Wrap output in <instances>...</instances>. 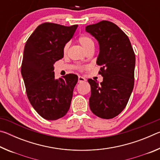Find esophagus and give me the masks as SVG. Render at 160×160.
<instances>
[{
  "mask_svg": "<svg viewBox=\"0 0 160 160\" xmlns=\"http://www.w3.org/2000/svg\"><path fill=\"white\" fill-rule=\"evenodd\" d=\"M85 78H83L82 76H78V82H82L84 81H85Z\"/></svg>",
  "mask_w": 160,
  "mask_h": 160,
  "instance_id": "1",
  "label": "esophagus"
}]
</instances>
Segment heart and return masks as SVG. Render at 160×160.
Wrapping results in <instances>:
<instances>
[{"label":"heart","mask_w":160,"mask_h":160,"mask_svg":"<svg viewBox=\"0 0 160 160\" xmlns=\"http://www.w3.org/2000/svg\"><path fill=\"white\" fill-rule=\"evenodd\" d=\"M78 41L79 42V44L82 46L84 49L87 51V52L90 50L94 49V41L93 40L92 38L90 36H88V35H82V36H80L79 38H78ZM69 47H70L69 42L66 43V44L64 45L63 48V52L64 54H66L68 53ZM78 68L79 69V70H80V71H82L84 68L83 66H78Z\"/></svg>","instance_id":"b5f03b06"}]
</instances>
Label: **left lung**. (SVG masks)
<instances>
[{"label": "left lung", "instance_id": "obj_1", "mask_svg": "<svg viewBox=\"0 0 160 160\" xmlns=\"http://www.w3.org/2000/svg\"><path fill=\"white\" fill-rule=\"evenodd\" d=\"M86 31L99 44L97 63L103 81L88 79L91 87L90 108L94 115L104 119L118 116L125 109L134 86L135 56L127 35L107 20L87 26Z\"/></svg>", "mask_w": 160, "mask_h": 160}]
</instances>
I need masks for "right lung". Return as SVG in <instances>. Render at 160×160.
Here are the masks:
<instances>
[{
	"instance_id": "add662e5",
	"label": "right lung",
	"mask_w": 160,
	"mask_h": 160,
	"mask_svg": "<svg viewBox=\"0 0 160 160\" xmlns=\"http://www.w3.org/2000/svg\"><path fill=\"white\" fill-rule=\"evenodd\" d=\"M77 28L42 23L25 46L21 73L27 95L35 111L47 120L62 118L70 109L78 76L70 73L56 79L53 64L63 57L64 45Z\"/></svg>"
}]
</instances>
